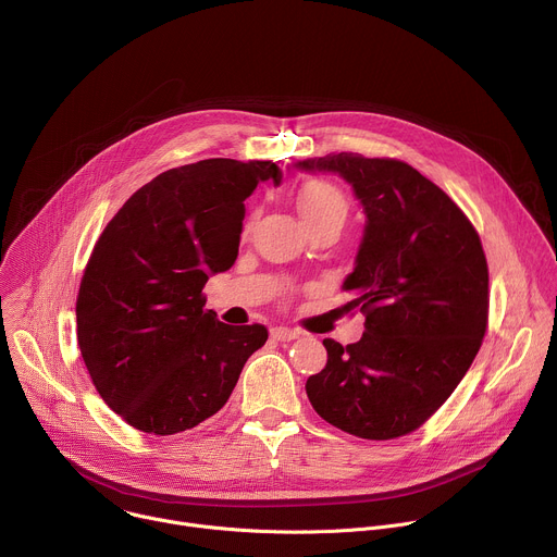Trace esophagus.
Listing matches in <instances>:
<instances>
[{
  "label": "esophagus",
  "mask_w": 557,
  "mask_h": 557,
  "mask_svg": "<svg viewBox=\"0 0 557 557\" xmlns=\"http://www.w3.org/2000/svg\"><path fill=\"white\" fill-rule=\"evenodd\" d=\"M271 337H273L275 342H293V339L299 337V333L293 331V329H286V326H275V329L271 331Z\"/></svg>",
  "instance_id": "obj_1"
}]
</instances>
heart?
I'll list each match as a JSON object with an SVG mask.
<instances>
[{
    "mask_svg": "<svg viewBox=\"0 0 557 557\" xmlns=\"http://www.w3.org/2000/svg\"><path fill=\"white\" fill-rule=\"evenodd\" d=\"M297 211L306 224H314L331 218H346V200L342 191L324 181L306 183L297 191Z\"/></svg>",
    "mask_w": 557,
    "mask_h": 557,
    "instance_id": "obj_1",
    "label": "heart"
}]
</instances>
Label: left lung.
Returning <instances> with one entry per match:
<instances>
[{"instance_id":"8db88e82","label":"left lung","mask_w":557,"mask_h":557,"mask_svg":"<svg viewBox=\"0 0 557 557\" xmlns=\"http://www.w3.org/2000/svg\"><path fill=\"white\" fill-rule=\"evenodd\" d=\"M337 174L366 224L342 290L366 314L357 344L324 339L308 401L331 425L370 441L423 425L454 392L487 329L490 271L481 237L432 181L392 158L329 153L293 163Z\"/></svg>"}]
</instances>
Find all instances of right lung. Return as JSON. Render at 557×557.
Wrapping results in <instances>:
<instances>
[{
    "mask_svg": "<svg viewBox=\"0 0 557 557\" xmlns=\"http://www.w3.org/2000/svg\"><path fill=\"white\" fill-rule=\"evenodd\" d=\"M282 183L273 161L207 158L156 176L108 222L76 299V339L101 399L132 428L170 436L213 417L264 346L228 326L202 288L233 267L245 200Z\"/></svg>",
    "mask_w": 557,
    "mask_h": 557,
    "instance_id": "1",
    "label": "right lung"
}]
</instances>
